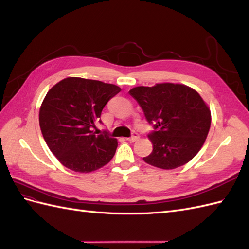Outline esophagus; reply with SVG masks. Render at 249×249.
Masks as SVG:
<instances>
[{
  "label": "esophagus",
  "instance_id": "1",
  "mask_svg": "<svg viewBox=\"0 0 249 249\" xmlns=\"http://www.w3.org/2000/svg\"><path fill=\"white\" fill-rule=\"evenodd\" d=\"M138 139H139V135H138L137 133H134L132 137H130V138H126V140H127V141H130V142H135V141H137Z\"/></svg>",
  "mask_w": 249,
  "mask_h": 249
}]
</instances>
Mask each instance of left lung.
<instances>
[{
	"label": "left lung",
	"mask_w": 249,
	"mask_h": 249,
	"mask_svg": "<svg viewBox=\"0 0 249 249\" xmlns=\"http://www.w3.org/2000/svg\"><path fill=\"white\" fill-rule=\"evenodd\" d=\"M149 124L153 152L143 161L161 169H175L192 160L205 143L211 110L193 88L177 83L137 86L129 91Z\"/></svg>",
	"instance_id": "8db88e82"
}]
</instances>
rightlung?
I'll return each mask as SVG.
<instances>
[{
	"instance_id": "right-lung-1",
	"label": "right lung",
	"mask_w": 249,
	"mask_h": 249,
	"mask_svg": "<svg viewBox=\"0 0 249 249\" xmlns=\"http://www.w3.org/2000/svg\"><path fill=\"white\" fill-rule=\"evenodd\" d=\"M120 87L77 77L53 86L39 109V125L51 152L63 166L88 173L108 164L117 148V139L93 132L108 101Z\"/></svg>"
}]
</instances>
